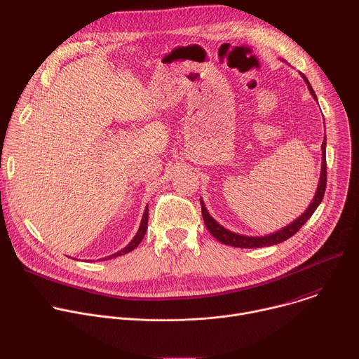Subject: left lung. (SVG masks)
<instances>
[{"label":"left lung","instance_id":"obj_1","mask_svg":"<svg viewBox=\"0 0 359 359\" xmlns=\"http://www.w3.org/2000/svg\"><path fill=\"white\" fill-rule=\"evenodd\" d=\"M301 76L304 78V81L306 82V85H309V89L311 92V95L317 99L316 96V92L314 89L311 88L309 79H306V76L304 74H301ZM325 187H327V158H325V140L323 142V168H321V177H320V183H318V189L316 191V196H314V200L313 203L310 204V208L306 209L304 212V215H301L295 222H292L291 224H288L287 227L278 230L277 233H273L270 236H266V237H247V236H241V234H236V233H231L229 230H226L223 226H220L210 215L209 212L206 210V208H204V203L200 200L201 203V215H203V220H204V224H206L208 230L212 233V236L219 240L220 243L226 244V245H233V247H240V248H257V247H269V245H274V244H278V243H283L285 241L287 238H290L291 236H294L305 223L306 220H309L316 209L320 206V203L324 197V193H325Z\"/></svg>","mask_w":359,"mask_h":359}]
</instances>
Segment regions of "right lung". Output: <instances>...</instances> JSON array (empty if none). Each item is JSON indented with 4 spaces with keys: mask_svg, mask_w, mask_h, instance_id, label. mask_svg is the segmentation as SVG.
<instances>
[{
    "mask_svg": "<svg viewBox=\"0 0 359 359\" xmlns=\"http://www.w3.org/2000/svg\"><path fill=\"white\" fill-rule=\"evenodd\" d=\"M147 215H149V209H147V206H146V210H144V213H143V217H142V223H140V227H139V230H137V233H136V236L133 237V240L125 247V248H122L121 251H118V252H115V254H112V255H109L108 259H114V257H121V255H123V254H126V252H129V251H132V250H135L139 244H140V241L143 240V237H144V233H146V230H147ZM104 260H107V259H104Z\"/></svg>",
    "mask_w": 359,
    "mask_h": 359,
    "instance_id": "obj_1",
    "label": "right lung"
}]
</instances>
